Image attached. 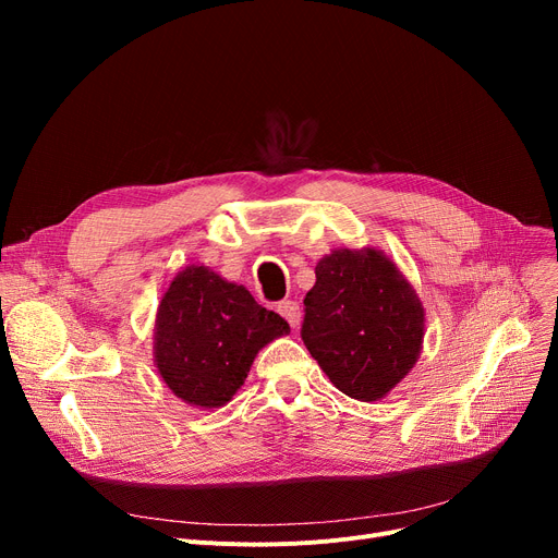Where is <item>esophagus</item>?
<instances>
[{
	"instance_id": "esophagus-1",
	"label": "esophagus",
	"mask_w": 558,
	"mask_h": 558,
	"mask_svg": "<svg viewBox=\"0 0 558 558\" xmlns=\"http://www.w3.org/2000/svg\"><path fill=\"white\" fill-rule=\"evenodd\" d=\"M278 314L287 320V324H289L291 328H299V326H301V307H299V303H294V301H282V303L278 305Z\"/></svg>"
}]
</instances>
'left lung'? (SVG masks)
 <instances>
[{
	"label": "left lung",
	"mask_w": 558,
	"mask_h": 558,
	"mask_svg": "<svg viewBox=\"0 0 558 558\" xmlns=\"http://www.w3.org/2000/svg\"><path fill=\"white\" fill-rule=\"evenodd\" d=\"M301 337L345 396L387 398L421 357L425 310L385 251L335 248L316 262Z\"/></svg>",
	"instance_id": "obj_1"
}]
</instances>
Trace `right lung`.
<instances>
[{
	"instance_id": "1",
	"label": "right lung",
	"mask_w": 558,
	"mask_h": 558,
	"mask_svg": "<svg viewBox=\"0 0 558 558\" xmlns=\"http://www.w3.org/2000/svg\"><path fill=\"white\" fill-rule=\"evenodd\" d=\"M284 335L287 320L257 305L244 284L190 264L158 305L154 364L175 398L219 409L242 389L259 350Z\"/></svg>"
}]
</instances>
